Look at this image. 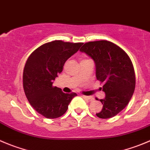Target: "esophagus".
I'll return each mask as SVG.
<instances>
[{
    "instance_id": "esophagus-1",
    "label": "esophagus",
    "mask_w": 150,
    "mask_h": 150,
    "mask_svg": "<svg viewBox=\"0 0 150 150\" xmlns=\"http://www.w3.org/2000/svg\"><path fill=\"white\" fill-rule=\"evenodd\" d=\"M81 97L83 98H84V99H86V100H93V98H92V97H91V96H81Z\"/></svg>"
}]
</instances>
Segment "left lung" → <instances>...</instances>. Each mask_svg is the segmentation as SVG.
Returning <instances> with one entry per match:
<instances>
[{
  "mask_svg": "<svg viewBox=\"0 0 150 150\" xmlns=\"http://www.w3.org/2000/svg\"><path fill=\"white\" fill-rule=\"evenodd\" d=\"M80 51L94 61L96 78L104 83L105 98L100 100L103 108L96 115L100 118L114 117L127 107L135 90L132 61L122 49L107 40L88 42Z\"/></svg>",
  "mask_w": 150,
  "mask_h": 150,
  "instance_id": "left-lung-1",
  "label": "left lung"
}]
</instances>
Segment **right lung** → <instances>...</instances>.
Listing matches in <instances>:
<instances>
[{
    "mask_svg": "<svg viewBox=\"0 0 150 150\" xmlns=\"http://www.w3.org/2000/svg\"><path fill=\"white\" fill-rule=\"evenodd\" d=\"M82 44L54 40L39 47L28 58L23 75L25 95L31 106L45 117L52 119L63 115L77 96L64 93L52 83L66 61Z\"/></svg>",
    "mask_w": 150,
    "mask_h": 150,
    "instance_id": "1",
    "label": "right lung"
}]
</instances>
